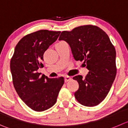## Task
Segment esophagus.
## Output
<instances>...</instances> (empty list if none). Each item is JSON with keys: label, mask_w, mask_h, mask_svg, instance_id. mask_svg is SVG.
Returning a JSON list of instances; mask_svg holds the SVG:
<instances>
[{"label": "esophagus", "mask_w": 128, "mask_h": 128, "mask_svg": "<svg viewBox=\"0 0 128 128\" xmlns=\"http://www.w3.org/2000/svg\"><path fill=\"white\" fill-rule=\"evenodd\" d=\"M71 79L72 78L70 77V76H65V82H67L70 81Z\"/></svg>", "instance_id": "1"}]
</instances>
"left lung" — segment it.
Returning a JSON list of instances; mask_svg holds the SVG:
<instances>
[{"label":"left lung","instance_id":"1","mask_svg":"<svg viewBox=\"0 0 128 128\" xmlns=\"http://www.w3.org/2000/svg\"><path fill=\"white\" fill-rule=\"evenodd\" d=\"M59 40L68 43L74 59L84 61L89 70L84 78L82 75L73 77L79 85L75 97L82 105H98L109 93L116 75V50L108 35L93 25L75 28L63 31Z\"/></svg>","mask_w":128,"mask_h":128}]
</instances>
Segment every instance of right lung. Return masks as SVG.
<instances>
[{
	"label": "right lung",
	"mask_w": 128,
	"mask_h": 128,
	"mask_svg": "<svg viewBox=\"0 0 128 128\" xmlns=\"http://www.w3.org/2000/svg\"><path fill=\"white\" fill-rule=\"evenodd\" d=\"M60 31L40 30L24 36L17 44L10 60V72L16 91L29 108L44 111L56 103L64 78L40 76L43 54L59 36Z\"/></svg>",
	"instance_id": "obj_1"
}]
</instances>
